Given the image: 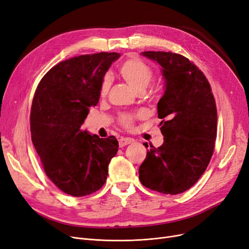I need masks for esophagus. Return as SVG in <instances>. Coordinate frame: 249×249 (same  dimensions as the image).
I'll list each match as a JSON object with an SVG mask.
<instances>
[{"instance_id": "esophagus-1", "label": "esophagus", "mask_w": 249, "mask_h": 249, "mask_svg": "<svg viewBox=\"0 0 249 249\" xmlns=\"http://www.w3.org/2000/svg\"><path fill=\"white\" fill-rule=\"evenodd\" d=\"M135 140L132 139V138H121L120 140H118V143H120V147H124V146H126L128 144H132L134 143Z\"/></svg>"}]
</instances>
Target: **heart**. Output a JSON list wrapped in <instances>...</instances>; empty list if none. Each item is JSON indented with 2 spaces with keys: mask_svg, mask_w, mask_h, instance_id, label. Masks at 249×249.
I'll return each instance as SVG.
<instances>
[{
  "mask_svg": "<svg viewBox=\"0 0 249 249\" xmlns=\"http://www.w3.org/2000/svg\"><path fill=\"white\" fill-rule=\"evenodd\" d=\"M120 73L122 77L127 84L131 86L137 93L140 91H144L147 86L150 84V82L153 78V72L149 66H147L144 62H142L139 58H129L125 61L120 68ZM110 86V77L105 75L102 79L100 93L102 95L106 94ZM137 114L132 113H124L120 117V122L124 126H129Z\"/></svg>",
  "mask_w": 249,
  "mask_h": 249,
  "instance_id": "heart-1",
  "label": "heart"
}]
</instances>
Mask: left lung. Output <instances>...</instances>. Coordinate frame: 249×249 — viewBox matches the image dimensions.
Returning <instances> with one entry per match:
<instances>
[{"label": "left lung", "mask_w": 249, "mask_h": 249, "mask_svg": "<svg viewBox=\"0 0 249 249\" xmlns=\"http://www.w3.org/2000/svg\"><path fill=\"white\" fill-rule=\"evenodd\" d=\"M142 55L160 65L165 80V92L157 104L164 142L159 148L150 145L139 178L152 191L181 194L203 175L214 152L215 98L202 71L185 56L170 52Z\"/></svg>", "instance_id": "obj_1"}]
</instances>
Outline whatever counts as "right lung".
<instances>
[{
  "instance_id": "add662e5",
  "label": "right lung",
  "mask_w": 249,
  "mask_h": 249,
  "mask_svg": "<svg viewBox=\"0 0 249 249\" xmlns=\"http://www.w3.org/2000/svg\"><path fill=\"white\" fill-rule=\"evenodd\" d=\"M120 56L100 53L69 58L53 67L35 90L32 143L47 177L70 196H84L101 188L118 150L115 137L100 139L81 125L99 101L105 73Z\"/></svg>"
}]
</instances>
